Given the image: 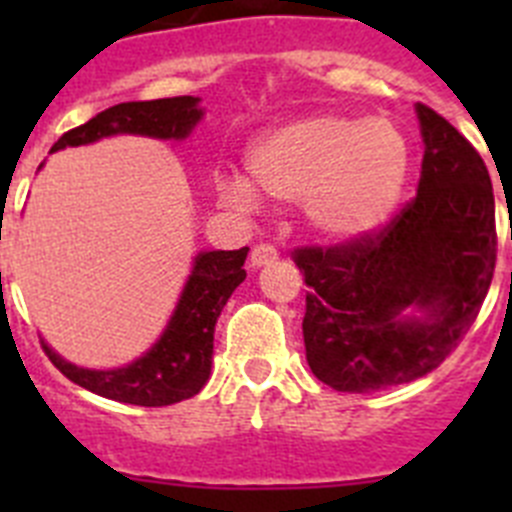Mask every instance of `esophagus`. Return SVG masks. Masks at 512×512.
Instances as JSON below:
<instances>
[{
	"label": "esophagus",
	"instance_id": "34e87169",
	"mask_svg": "<svg viewBox=\"0 0 512 512\" xmlns=\"http://www.w3.org/2000/svg\"><path fill=\"white\" fill-rule=\"evenodd\" d=\"M277 259V248L269 246V243H259V246H253L251 256H248V266H251V269H261V266L266 264H274Z\"/></svg>",
	"mask_w": 512,
	"mask_h": 512
}]
</instances>
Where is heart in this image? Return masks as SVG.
<instances>
[{"mask_svg": "<svg viewBox=\"0 0 512 512\" xmlns=\"http://www.w3.org/2000/svg\"><path fill=\"white\" fill-rule=\"evenodd\" d=\"M243 179L220 184L223 200L251 205L259 194L302 205L330 243H361L392 223L410 174L408 135L387 117L318 112L266 130L246 151Z\"/></svg>", "mask_w": 512, "mask_h": 512, "instance_id": "obj_1", "label": "heart"}]
</instances>
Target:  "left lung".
I'll list each match as a JSON object with an SVG mask.
<instances>
[{"mask_svg": "<svg viewBox=\"0 0 512 512\" xmlns=\"http://www.w3.org/2000/svg\"><path fill=\"white\" fill-rule=\"evenodd\" d=\"M415 112L425 146L415 200L369 241L295 251L310 287L307 364L338 392L387 390L433 372L467 336L495 274L485 161L431 107Z\"/></svg>", "mask_w": 512, "mask_h": 512, "instance_id": "obj_1", "label": "left lung"}]
</instances>
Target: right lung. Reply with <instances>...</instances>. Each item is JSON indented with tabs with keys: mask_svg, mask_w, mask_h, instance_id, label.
<instances>
[{
	"mask_svg": "<svg viewBox=\"0 0 512 512\" xmlns=\"http://www.w3.org/2000/svg\"><path fill=\"white\" fill-rule=\"evenodd\" d=\"M200 97H169L151 102H122L99 112L79 128L58 138L53 151L89 146L110 135H146L158 140H184L202 120ZM43 166V164H40ZM248 248L200 251L192 274L158 341L146 354L117 369H87L58 356L43 341V351L63 377L107 400L161 408L194 397L210 379L215 323L235 287L246 279Z\"/></svg>",
	"mask_w": 512,
	"mask_h": 512,
	"instance_id": "1",
	"label": "right lung"
}]
</instances>
